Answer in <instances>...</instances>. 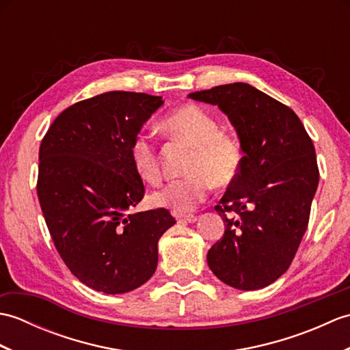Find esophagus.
I'll return each mask as SVG.
<instances>
[{"instance_id": "1", "label": "esophagus", "mask_w": 350, "mask_h": 350, "mask_svg": "<svg viewBox=\"0 0 350 350\" xmlns=\"http://www.w3.org/2000/svg\"><path fill=\"white\" fill-rule=\"evenodd\" d=\"M180 221H185V222H196L198 218L196 217V215H185V217H179Z\"/></svg>"}]
</instances>
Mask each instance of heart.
Segmentation results:
<instances>
[{
    "mask_svg": "<svg viewBox=\"0 0 350 350\" xmlns=\"http://www.w3.org/2000/svg\"><path fill=\"white\" fill-rule=\"evenodd\" d=\"M162 131L173 139L192 147L187 173L152 194L154 206L168 207L179 213L194 211L209 196L213 183L227 187L242 165V150L237 139L219 131V123L211 113L198 105H185L163 118ZM129 156L137 176L154 185L161 179L156 144L150 135L141 132L133 137Z\"/></svg>",
    "mask_w": 350,
    "mask_h": 350,
    "instance_id": "1",
    "label": "heart"
}]
</instances>
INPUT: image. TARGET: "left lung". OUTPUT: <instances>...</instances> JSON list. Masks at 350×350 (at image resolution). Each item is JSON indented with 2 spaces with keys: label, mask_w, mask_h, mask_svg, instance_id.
<instances>
[{
  "label": "left lung",
  "mask_w": 350,
  "mask_h": 350,
  "mask_svg": "<svg viewBox=\"0 0 350 350\" xmlns=\"http://www.w3.org/2000/svg\"><path fill=\"white\" fill-rule=\"evenodd\" d=\"M188 96L228 117L243 152L239 174L215 206L226 232L207 265L230 287L263 288L288 269L307 230L319 185L313 141L292 109L250 84Z\"/></svg>",
  "instance_id": "obj_1"
}]
</instances>
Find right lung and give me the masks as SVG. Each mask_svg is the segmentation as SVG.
<instances>
[{
    "mask_svg": "<svg viewBox=\"0 0 350 350\" xmlns=\"http://www.w3.org/2000/svg\"><path fill=\"white\" fill-rule=\"evenodd\" d=\"M163 105L161 96L108 92L64 109L39 152L37 196L58 254L98 292L126 293L158 266V242L176 224L165 209L133 212L144 197L129 147Z\"/></svg>",
    "mask_w": 350,
    "mask_h": 350,
    "instance_id": "obj_1",
    "label": "right lung"
}]
</instances>
